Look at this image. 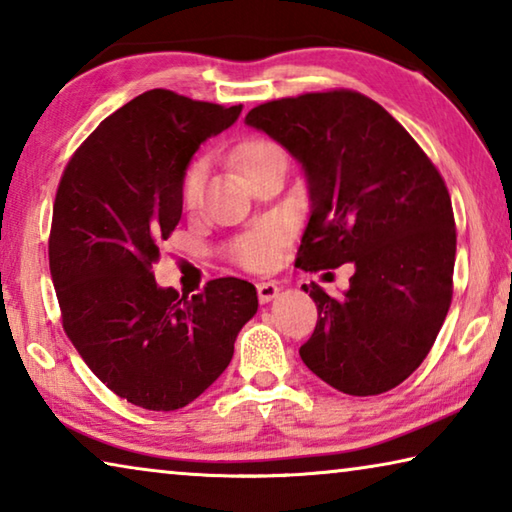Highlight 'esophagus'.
<instances>
[{
	"instance_id": "34e87169",
	"label": "esophagus",
	"mask_w": 512,
	"mask_h": 512,
	"mask_svg": "<svg viewBox=\"0 0 512 512\" xmlns=\"http://www.w3.org/2000/svg\"><path fill=\"white\" fill-rule=\"evenodd\" d=\"M277 293H280V287L275 282H257L259 302H271L273 298H277Z\"/></svg>"
}]
</instances>
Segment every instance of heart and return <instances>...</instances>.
<instances>
[{"mask_svg": "<svg viewBox=\"0 0 512 512\" xmlns=\"http://www.w3.org/2000/svg\"><path fill=\"white\" fill-rule=\"evenodd\" d=\"M282 149L275 142L268 140H250L239 149V164L244 173L253 169L271 155H280ZM203 187H205V164L201 160L192 162L183 176V185H180V196H183L185 210L194 212L201 207L203 201ZM287 241V232L280 223L268 221L262 223L248 235L239 237L235 244H232V257L237 259L241 266L246 268H266L275 262L277 250L284 246Z\"/></svg>", "mask_w": 512, "mask_h": 512, "instance_id": "obj_1", "label": "heart"}]
</instances>
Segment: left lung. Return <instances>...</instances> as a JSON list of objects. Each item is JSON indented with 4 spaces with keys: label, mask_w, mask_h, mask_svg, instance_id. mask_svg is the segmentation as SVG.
I'll use <instances>...</instances> for the list:
<instances>
[{
    "label": "left lung",
    "mask_w": 512,
    "mask_h": 512,
    "mask_svg": "<svg viewBox=\"0 0 512 512\" xmlns=\"http://www.w3.org/2000/svg\"><path fill=\"white\" fill-rule=\"evenodd\" d=\"M246 124L305 169L311 216L296 266L354 264L341 298L302 284L318 307L302 361L341 393L391 391L427 357L452 305L456 228L443 176L400 121L352 90L268 101Z\"/></svg>",
    "instance_id": "obj_1"
}]
</instances>
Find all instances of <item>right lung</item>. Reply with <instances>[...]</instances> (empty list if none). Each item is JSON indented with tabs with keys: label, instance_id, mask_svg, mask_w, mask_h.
<instances>
[{
	"label": "right lung",
	"instance_id": "obj_1",
	"mask_svg": "<svg viewBox=\"0 0 512 512\" xmlns=\"http://www.w3.org/2000/svg\"><path fill=\"white\" fill-rule=\"evenodd\" d=\"M239 115L241 106L149 90L103 119L60 178L49 268L63 327L94 375L142 409L194 402L257 311L255 287L239 277L180 298L151 271L183 214L189 160Z\"/></svg>",
	"mask_w": 512,
	"mask_h": 512
}]
</instances>
